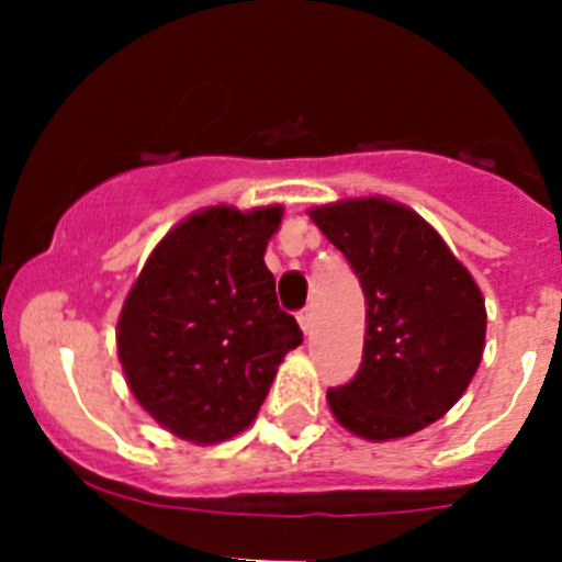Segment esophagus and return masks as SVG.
Instances as JSON below:
<instances>
[{
    "label": "esophagus",
    "instance_id": "esophagus-1",
    "mask_svg": "<svg viewBox=\"0 0 562 562\" xmlns=\"http://www.w3.org/2000/svg\"><path fill=\"white\" fill-rule=\"evenodd\" d=\"M299 326H302V331L304 334H310L313 331V310H302V313H299Z\"/></svg>",
    "mask_w": 562,
    "mask_h": 562
}]
</instances>
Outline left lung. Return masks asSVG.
<instances>
[{
  "mask_svg": "<svg viewBox=\"0 0 562 562\" xmlns=\"http://www.w3.org/2000/svg\"><path fill=\"white\" fill-rule=\"evenodd\" d=\"M313 223L348 258L367 302L359 372L328 389L337 422L367 440L405 438L438 422L484 353L486 313L473 277L400 203L345 201L315 209Z\"/></svg>",
  "mask_w": 562,
  "mask_h": 562,
  "instance_id": "obj_1",
  "label": "left lung"
}]
</instances>
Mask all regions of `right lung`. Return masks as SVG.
Here are the masks:
<instances>
[{
	"mask_svg": "<svg viewBox=\"0 0 562 562\" xmlns=\"http://www.w3.org/2000/svg\"><path fill=\"white\" fill-rule=\"evenodd\" d=\"M280 217V206L192 214L157 245L124 302V375L179 438L220 443L249 427L277 364L302 342L263 263Z\"/></svg>",
	"mask_w": 562,
	"mask_h": 562,
	"instance_id": "obj_1",
	"label": "right lung"
}]
</instances>
